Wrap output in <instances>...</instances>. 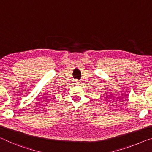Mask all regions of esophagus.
<instances>
[{
  "label": "esophagus",
  "instance_id": "esophagus-1",
  "mask_svg": "<svg viewBox=\"0 0 152 152\" xmlns=\"http://www.w3.org/2000/svg\"><path fill=\"white\" fill-rule=\"evenodd\" d=\"M75 82H76V84H80V82L79 80H76Z\"/></svg>",
  "mask_w": 152,
  "mask_h": 152
}]
</instances>
